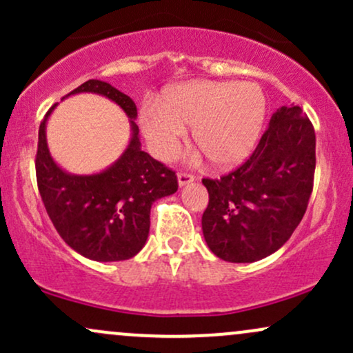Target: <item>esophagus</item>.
<instances>
[{
	"instance_id": "34e87169",
	"label": "esophagus",
	"mask_w": 353,
	"mask_h": 353,
	"mask_svg": "<svg viewBox=\"0 0 353 353\" xmlns=\"http://www.w3.org/2000/svg\"><path fill=\"white\" fill-rule=\"evenodd\" d=\"M177 181H179V185L182 188V185H188V184H190V182L196 181V177H194L190 172H182L181 171L179 174H177Z\"/></svg>"
}]
</instances>
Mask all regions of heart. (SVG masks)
<instances>
[{"label":"heart","instance_id":"b5f03b06","mask_svg":"<svg viewBox=\"0 0 353 353\" xmlns=\"http://www.w3.org/2000/svg\"><path fill=\"white\" fill-rule=\"evenodd\" d=\"M267 101L255 83L197 79L165 89L141 112V129L157 156L172 157L192 125V144L216 168H232L257 143Z\"/></svg>","mask_w":353,"mask_h":353}]
</instances>
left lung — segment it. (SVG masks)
Returning <instances> with one entry per match:
<instances>
[{
    "mask_svg": "<svg viewBox=\"0 0 353 353\" xmlns=\"http://www.w3.org/2000/svg\"><path fill=\"white\" fill-rule=\"evenodd\" d=\"M314 172V125L299 106H282L244 164L219 179H202L209 192L202 214L209 249L237 264L281 249L305 214Z\"/></svg>",
    "mask_w": 353,
    "mask_h": 353,
    "instance_id": "1",
    "label": "left lung"
}]
</instances>
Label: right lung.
I'll return each instance as SVG.
<instances>
[{
    "instance_id": "add662e5",
    "label": "right lung",
    "mask_w": 353,
    "mask_h": 353,
    "mask_svg": "<svg viewBox=\"0 0 353 353\" xmlns=\"http://www.w3.org/2000/svg\"><path fill=\"white\" fill-rule=\"evenodd\" d=\"M76 92L106 96L136 119L134 101L104 81L89 79L68 96ZM54 106L39 124L34 159L38 189L52 225L71 249L91 261L134 257L148 239L152 202L171 196L179 188L176 172L141 151L134 121H131V143L111 168L92 176L64 172L52 161L46 144V121Z\"/></svg>"
}]
</instances>
